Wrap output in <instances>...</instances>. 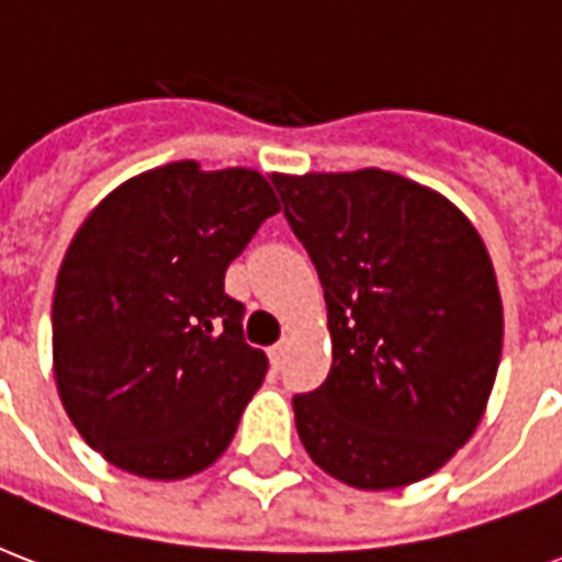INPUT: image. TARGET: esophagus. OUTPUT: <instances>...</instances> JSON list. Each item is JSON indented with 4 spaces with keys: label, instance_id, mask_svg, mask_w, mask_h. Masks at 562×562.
Returning a JSON list of instances; mask_svg holds the SVG:
<instances>
[{
    "label": "esophagus",
    "instance_id": "34e87169",
    "mask_svg": "<svg viewBox=\"0 0 562 562\" xmlns=\"http://www.w3.org/2000/svg\"><path fill=\"white\" fill-rule=\"evenodd\" d=\"M285 350H289V344L285 341H280V344H273L271 350H268V359H271V364L277 370L282 368V364H285Z\"/></svg>",
    "mask_w": 562,
    "mask_h": 562
}]
</instances>
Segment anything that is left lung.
Segmentation results:
<instances>
[{
	"instance_id": "8db88e82",
	"label": "left lung",
	"mask_w": 562,
	"mask_h": 562,
	"mask_svg": "<svg viewBox=\"0 0 562 562\" xmlns=\"http://www.w3.org/2000/svg\"><path fill=\"white\" fill-rule=\"evenodd\" d=\"M324 285L333 368L294 396L308 458L359 490L437 472L479 428L502 359V294L479 229L382 169L271 175Z\"/></svg>"
}]
</instances>
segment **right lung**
Here are the masks:
<instances>
[{
	"mask_svg": "<svg viewBox=\"0 0 562 562\" xmlns=\"http://www.w3.org/2000/svg\"><path fill=\"white\" fill-rule=\"evenodd\" d=\"M277 212L259 171L180 160L125 180L83 218L57 271L52 364L104 461L178 481L224 454L268 373L224 271Z\"/></svg>",
	"mask_w": 562,
	"mask_h": 562,
	"instance_id": "add662e5",
	"label": "right lung"
}]
</instances>
